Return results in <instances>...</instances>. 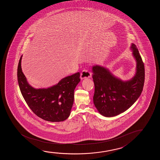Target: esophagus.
<instances>
[{"label":"esophagus","instance_id":"34e87169","mask_svg":"<svg viewBox=\"0 0 160 160\" xmlns=\"http://www.w3.org/2000/svg\"><path fill=\"white\" fill-rule=\"evenodd\" d=\"M91 76H92V74L90 72H88L87 70H83L80 74V78L81 80H82L86 78H90Z\"/></svg>","mask_w":160,"mask_h":160}]
</instances>
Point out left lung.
I'll return each mask as SVG.
<instances>
[{"instance_id":"1","label":"left lung","mask_w":160,"mask_h":160,"mask_svg":"<svg viewBox=\"0 0 160 160\" xmlns=\"http://www.w3.org/2000/svg\"><path fill=\"white\" fill-rule=\"evenodd\" d=\"M131 49L137 66L136 74L129 80L122 81L105 67L92 66L93 103L103 116L113 117L123 112L136 102L142 93L144 84V64L135 44H132Z\"/></svg>"}]
</instances>
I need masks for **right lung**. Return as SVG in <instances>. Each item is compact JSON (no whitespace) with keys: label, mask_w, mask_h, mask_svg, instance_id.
<instances>
[{"label":"right lung","mask_w":160,"mask_h":160,"mask_svg":"<svg viewBox=\"0 0 160 160\" xmlns=\"http://www.w3.org/2000/svg\"><path fill=\"white\" fill-rule=\"evenodd\" d=\"M20 58L18 68V83L27 105L38 117L50 122H61L69 116L74 90L80 81V72L61 79L47 88H35L29 84L22 72Z\"/></svg>","instance_id":"obj_1"}]
</instances>
